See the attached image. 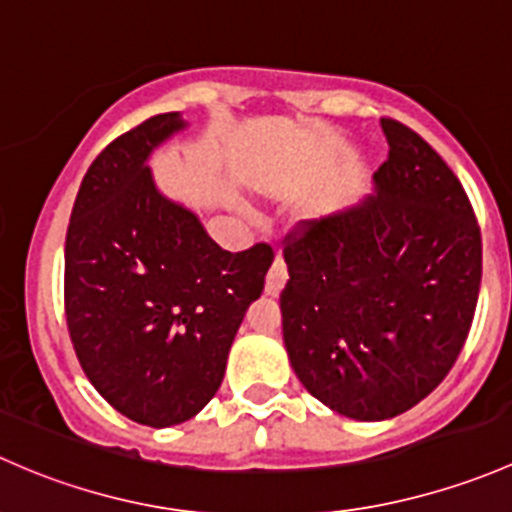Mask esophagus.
<instances>
[{"instance_id":"1","label":"esophagus","mask_w":512,"mask_h":512,"mask_svg":"<svg viewBox=\"0 0 512 512\" xmlns=\"http://www.w3.org/2000/svg\"><path fill=\"white\" fill-rule=\"evenodd\" d=\"M286 281H288V268H286V263H283L281 254H278L276 261H273L271 271H268V276H266V293L278 295L283 291V286H286Z\"/></svg>"}]
</instances>
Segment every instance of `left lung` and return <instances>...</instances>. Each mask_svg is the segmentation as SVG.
I'll return each instance as SVG.
<instances>
[{"label":"left lung","instance_id":"8db88e82","mask_svg":"<svg viewBox=\"0 0 512 512\" xmlns=\"http://www.w3.org/2000/svg\"><path fill=\"white\" fill-rule=\"evenodd\" d=\"M389 157L357 207L286 236L283 342L303 387L357 421L434 392L471 330L481 229L461 182L407 125L382 118Z\"/></svg>","mask_w":512,"mask_h":512}]
</instances>
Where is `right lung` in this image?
Instances as JSON below:
<instances>
[{"instance_id":"obj_1","label":"right lung","mask_w":512,"mask_h":512,"mask_svg":"<svg viewBox=\"0 0 512 512\" xmlns=\"http://www.w3.org/2000/svg\"><path fill=\"white\" fill-rule=\"evenodd\" d=\"M187 128L179 113L145 120L88 167L66 234V323L100 397L138 424H182L224 379L273 249L231 254L192 209L157 189L152 150Z\"/></svg>"}]
</instances>
